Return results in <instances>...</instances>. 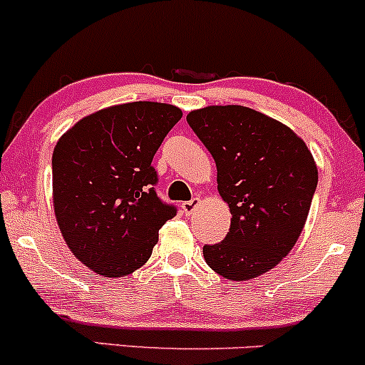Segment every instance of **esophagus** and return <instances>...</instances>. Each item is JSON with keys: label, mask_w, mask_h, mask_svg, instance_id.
<instances>
[{"label": "esophagus", "mask_w": 365, "mask_h": 365, "mask_svg": "<svg viewBox=\"0 0 365 365\" xmlns=\"http://www.w3.org/2000/svg\"><path fill=\"white\" fill-rule=\"evenodd\" d=\"M199 202H201V199L199 197H192L190 201H185V202H182V211L185 215H190L192 211L195 210V207L199 206Z\"/></svg>", "instance_id": "esophagus-1"}]
</instances>
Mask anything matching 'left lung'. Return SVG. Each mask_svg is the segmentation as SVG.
I'll list each match as a JSON object with an SVG mask.
<instances>
[{
	"mask_svg": "<svg viewBox=\"0 0 365 365\" xmlns=\"http://www.w3.org/2000/svg\"><path fill=\"white\" fill-rule=\"evenodd\" d=\"M187 123L218 170V192L232 213L227 237L202 255L216 274L247 280L274 268L302 234L317 189V166L282 123L242 106L190 112Z\"/></svg>",
	"mask_w": 365,
	"mask_h": 365,
	"instance_id": "left-lung-1",
	"label": "left lung"
}]
</instances>
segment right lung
I'll use <instances>...</instances> for the list:
<instances>
[{"instance_id":"1","label":"right lung","mask_w":365,"mask_h":365,"mask_svg":"<svg viewBox=\"0 0 365 365\" xmlns=\"http://www.w3.org/2000/svg\"><path fill=\"white\" fill-rule=\"evenodd\" d=\"M182 110L131 102L81 119L51 158L55 216L76 258L103 277H123L150 258L159 228L176 215L155 192L152 166Z\"/></svg>"}]
</instances>
